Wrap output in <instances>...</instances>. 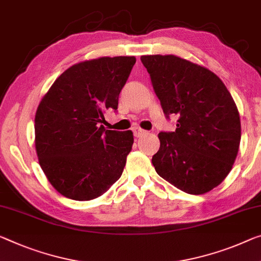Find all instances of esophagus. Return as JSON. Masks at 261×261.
I'll list each match as a JSON object with an SVG mask.
<instances>
[{
	"label": "esophagus",
	"instance_id": "34e87169",
	"mask_svg": "<svg viewBox=\"0 0 261 261\" xmlns=\"http://www.w3.org/2000/svg\"><path fill=\"white\" fill-rule=\"evenodd\" d=\"M133 133L136 138H141V136L146 134V130L142 129V128H140V127H133Z\"/></svg>",
	"mask_w": 261,
	"mask_h": 261
}]
</instances>
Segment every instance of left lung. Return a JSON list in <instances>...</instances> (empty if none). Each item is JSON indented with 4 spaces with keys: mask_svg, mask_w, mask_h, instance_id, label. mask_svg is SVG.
Listing matches in <instances>:
<instances>
[{
    "mask_svg": "<svg viewBox=\"0 0 261 261\" xmlns=\"http://www.w3.org/2000/svg\"><path fill=\"white\" fill-rule=\"evenodd\" d=\"M164 114L176 130L159 134L151 162L162 178L203 195L225 179L237 158L242 126L237 105L214 72L175 55L141 56Z\"/></svg>",
    "mask_w": 261,
    "mask_h": 261,
    "instance_id": "8db88e82",
    "label": "left lung"
}]
</instances>
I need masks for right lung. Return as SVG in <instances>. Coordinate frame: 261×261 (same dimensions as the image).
I'll list each match as a JSON object with an SVG mask.
<instances>
[{
	"label": "right lung",
	"instance_id": "right-lung-1",
	"mask_svg": "<svg viewBox=\"0 0 261 261\" xmlns=\"http://www.w3.org/2000/svg\"><path fill=\"white\" fill-rule=\"evenodd\" d=\"M136 59L99 57L74 64L55 80L35 115V147L47 181L59 194L91 200L121 177L133 132L105 129L108 110Z\"/></svg>",
	"mask_w": 261,
	"mask_h": 261
}]
</instances>
